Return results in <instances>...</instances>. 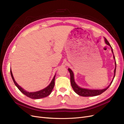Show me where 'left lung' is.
Returning a JSON list of instances; mask_svg holds the SVG:
<instances>
[{"label": "left lung", "mask_w": 124, "mask_h": 124, "mask_svg": "<svg viewBox=\"0 0 124 124\" xmlns=\"http://www.w3.org/2000/svg\"><path fill=\"white\" fill-rule=\"evenodd\" d=\"M105 42L106 43L109 45V46L112 48L111 46H110V44L109 43V42L108 41V40H107V39L105 38ZM112 51L113 53V51L112 48ZM114 58L115 59V56L114 55ZM115 64H116V68L114 70V78L115 76V74H116V60H115ZM68 71L69 72H70V81H71V86H72V88L73 89L74 92L78 95L82 96H96V95H100L102 93H103L109 87V86L111 85L113 81L114 78L112 80V81L111 82V83H110L109 85H108V86L105 89H101V90H91V89H85V88H82L79 87L78 86L77 84L75 83V81H74V75H73V73L72 72V71L71 70L70 68L68 69Z\"/></svg>", "instance_id": "obj_1"}]
</instances>
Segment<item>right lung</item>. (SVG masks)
Segmentation results:
<instances>
[{
    "label": "right lung",
    "instance_id": "right-lung-1",
    "mask_svg": "<svg viewBox=\"0 0 124 124\" xmlns=\"http://www.w3.org/2000/svg\"><path fill=\"white\" fill-rule=\"evenodd\" d=\"M10 74H11V76L12 78L13 81H14L15 85L16 86V87L18 88V89L21 91V92L24 94V95H25L26 96H27L28 97H30V98L32 99H41V98H43V97H47V96H48L50 94V93H51L52 90H53L54 87V85H55V75L54 76L53 80H52L51 83L49 84V85L47 87H46L45 88L38 91V92H34V93H29L27 92V91L24 90L23 88H22L20 86H19L17 83L16 82L14 76H13L11 70H10Z\"/></svg>",
    "mask_w": 124,
    "mask_h": 124
}]
</instances>
